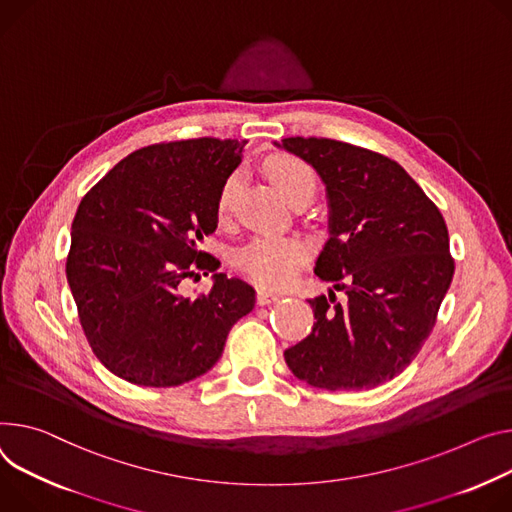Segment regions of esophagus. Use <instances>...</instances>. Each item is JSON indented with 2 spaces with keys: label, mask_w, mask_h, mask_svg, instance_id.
<instances>
[{
  "label": "esophagus",
  "mask_w": 512,
  "mask_h": 512,
  "mask_svg": "<svg viewBox=\"0 0 512 512\" xmlns=\"http://www.w3.org/2000/svg\"><path fill=\"white\" fill-rule=\"evenodd\" d=\"M280 298H284V294L275 292V290H269V288H265V286L257 288V302H259V304H271V302H277Z\"/></svg>",
  "instance_id": "34e87169"
}]
</instances>
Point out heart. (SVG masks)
Listing matches in <instances>:
<instances>
[{
    "label": "heart",
    "mask_w": 512,
    "mask_h": 512,
    "mask_svg": "<svg viewBox=\"0 0 512 512\" xmlns=\"http://www.w3.org/2000/svg\"><path fill=\"white\" fill-rule=\"evenodd\" d=\"M269 173L280 192L292 202L300 196L316 192L314 169L298 157H280L269 167ZM241 188V173H230L216 198V216L224 222ZM308 255L306 245L296 237L259 235L251 239L237 255V263L243 271L253 275L257 282L267 286H282L290 282Z\"/></svg>",
    "instance_id": "1"
}]
</instances>
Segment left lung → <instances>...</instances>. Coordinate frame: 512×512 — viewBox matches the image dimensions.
Listing matches in <instances>:
<instances>
[{"instance_id": "8db88e82", "label": "left lung", "mask_w": 512, "mask_h": 512, "mask_svg": "<svg viewBox=\"0 0 512 512\" xmlns=\"http://www.w3.org/2000/svg\"><path fill=\"white\" fill-rule=\"evenodd\" d=\"M277 145V143H275ZM327 185L329 230L314 273L329 296L308 300L306 339L284 351L292 374L324 390L376 388L429 339L453 280L439 208L396 161L333 138H284ZM335 291H345L339 303Z\"/></svg>"}]
</instances>
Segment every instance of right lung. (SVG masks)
Here are the masks:
<instances>
[{
  "label": "right lung",
  "mask_w": 512,
  "mask_h": 512,
  "mask_svg": "<svg viewBox=\"0 0 512 512\" xmlns=\"http://www.w3.org/2000/svg\"><path fill=\"white\" fill-rule=\"evenodd\" d=\"M245 145L204 136L143 147L83 196L65 271L85 339L114 376L149 388L190 382L253 310L255 290L200 251ZM200 272L215 273L213 290L185 299L180 284Z\"/></svg>",
  "instance_id": "obj_1"
}]
</instances>
